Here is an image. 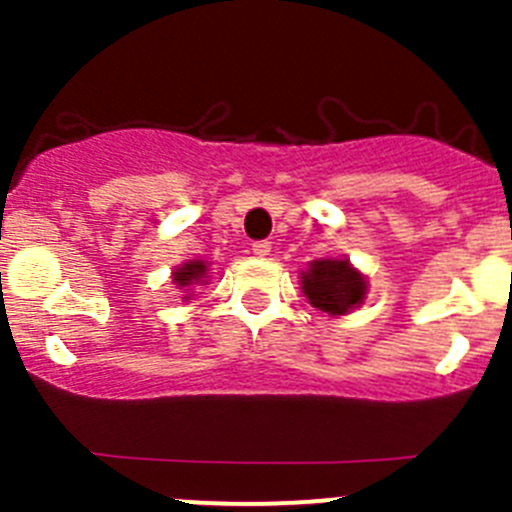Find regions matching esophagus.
Returning <instances> with one entry per match:
<instances>
[{
  "mask_svg": "<svg viewBox=\"0 0 512 512\" xmlns=\"http://www.w3.org/2000/svg\"><path fill=\"white\" fill-rule=\"evenodd\" d=\"M253 253H256V256H269V251H271V243L269 241H256L253 243V248H251Z\"/></svg>",
  "mask_w": 512,
  "mask_h": 512,
  "instance_id": "1",
  "label": "esophagus"
}]
</instances>
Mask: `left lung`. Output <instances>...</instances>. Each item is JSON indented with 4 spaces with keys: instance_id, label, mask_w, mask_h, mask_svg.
<instances>
[{
    "instance_id": "obj_1",
    "label": "left lung",
    "mask_w": 512,
    "mask_h": 512,
    "mask_svg": "<svg viewBox=\"0 0 512 512\" xmlns=\"http://www.w3.org/2000/svg\"><path fill=\"white\" fill-rule=\"evenodd\" d=\"M302 292L312 307L330 315H346L364 302L366 282L346 259H323L312 261L310 269L302 271Z\"/></svg>"
}]
</instances>
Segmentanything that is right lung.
<instances>
[{
  "label": "right lung",
  "mask_w": 512,
  "mask_h": 512,
  "mask_svg": "<svg viewBox=\"0 0 512 512\" xmlns=\"http://www.w3.org/2000/svg\"><path fill=\"white\" fill-rule=\"evenodd\" d=\"M205 274H207L205 261H189V264H184L182 269L174 271V282L176 287H189V284L205 282Z\"/></svg>",
  "instance_id": "obj_1"
}]
</instances>
